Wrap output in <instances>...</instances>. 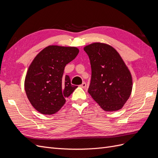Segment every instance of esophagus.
Returning a JSON list of instances; mask_svg holds the SVG:
<instances>
[{
	"mask_svg": "<svg viewBox=\"0 0 158 158\" xmlns=\"http://www.w3.org/2000/svg\"><path fill=\"white\" fill-rule=\"evenodd\" d=\"M80 87H81V88H85V87H86V83L84 82L82 84L80 85Z\"/></svg>",
	"mask_w": 158,
	"mask_h": 158,
	"instance_id": "1",
	"label": "esophagus"
}]
</instances>
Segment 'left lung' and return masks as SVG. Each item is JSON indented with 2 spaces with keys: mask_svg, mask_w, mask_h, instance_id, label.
I'll return each instance as SVG.
<instances>
[{
  "mask_svg": "<svg viewBox=\"0 0 158 158\" xmlns=\"http://www.w3.org/2000/svg\"><path fill=\"white\" fill-rule=\"evenodd\" d=\"M84 50L89 56L92 77L88 92L106 111L121 109L132 92L130 71L113 47L94 43Z\"/></svg>",
  "mask_w": 158,
  "mask_h": 158,
  "instance_id": "1",
  "label": "left lung"
}]
</instances>
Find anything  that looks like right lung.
Returning <instances> with one entry per match:
<instances>
[{
    "label": "right lung",
    "instance_id": "obj_1",
    "mask_svg": "<svg viewBox=\"0 0 158 158\" xmlns=\"http://www.w3.org/2000/svg\"><path fill=\"white\" fill-rule=\"evenodd\" d=\"M79 50L74 47L49 45L35 57L25 78L24 87L30 102L37 111L52 114L64 106L66 98L78 86L72 85L65 66L74 60Z\"/></svg>",
    "mask_w": 158,
    "mask_h": 158
}]
</instances>
